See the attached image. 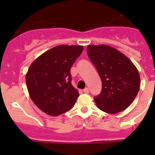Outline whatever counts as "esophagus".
Returning <instances> with one entry per match:
<instances>
[{
  "instance_id": "34e87169",
  "label": "esophagus",
  "mask_w": 155,
  "mask_h": 155,
  "mask_svg": "<svg viewBox=\"0 0 155 155\" xmlns=\"http://www.w3.org/2000/svg\"><path fill=\"white\" fill-rule=\"evenodd\" d=\"M83 91L85 92V94H88V93H89V89H88V87H85V88L83 90Z\"/></svg>"
}]
</instances>
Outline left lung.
I'll list each match as a JSON object with an SVG mask.
<instances>
[{"label": "left lung", "instance_id": "8db88e82", "mask_svg": "<svg viewBox=\"0 0 155 155\" xmlns=\"http://www.w3.org/2000/svg\"><path fill=\"white\" fill-rule=\"evenodd\" d=\"M87 54L102 81V91L94 97L97 107L110 114L126 109L140 91V77L135 65L107 45H89Z\"/></svg>", "mask_w": 155, "mask_h": 155}]
</instances>
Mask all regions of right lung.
Segmentation results:
<instances>
[{"instance_id": "obj_1", "label": "right lung", "mask_w": 155, "mask_h": 155, "mask_svg": "<svg viewBox=\"0 0 155 155\" xmlns=\"http://www.w3.org/2000/svg\"><path fill=\"white\" fill-rule=\"evenodd\" d=\"M82 46L59 45L33 61L25 76L33 102L47 115L58 116L73 108L79 92L72 85L70 68Z\"/></svg>"}]
</instances>
